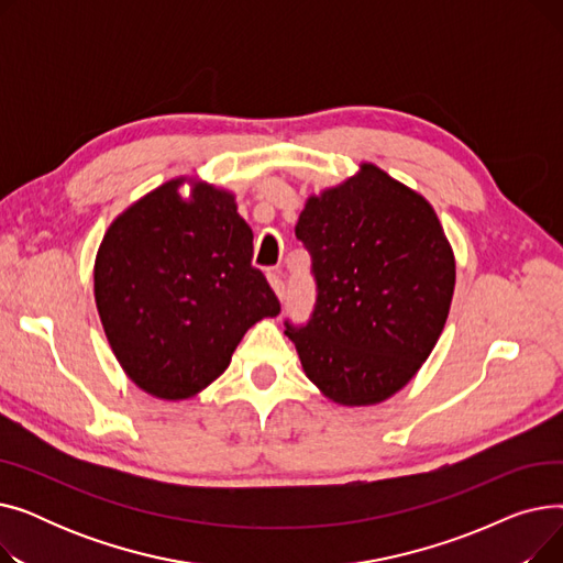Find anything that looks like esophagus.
I'll use <instances>...</instances> for the list:
<instances>
[{
    "label": "esophagus",
    "mask_w": 563,
    "mask_h": 563,
    "mask_svg": "<svg viewBox=\"0 0 563 563\" xmlns=\"http://www.w3.org/2000/svg\"><path fill=\"white\" fill-rule=\"evenodd\" d=\"M269 285L274 287V291H276V297L280 299V301H285V294H287V287H285V283H283V278L276 274V272H272L269 274Z\"/></svg>",
    "instance_id": "34e87169"
}]
</instances>
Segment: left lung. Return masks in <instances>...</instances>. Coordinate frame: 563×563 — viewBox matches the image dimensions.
<instances>
[{"mask_svg": "<svg viewBox=\"0 0 563 563\" xmlns=\"http://www.w3.org/2000/svg\"><path fill=\"white\" fill-rule=\"evenodd\" d=\"M297 240L312 257L314 310L285 321L306 376L342 406H369L416 376L445 327L454 253L433 207L363 164L340 187L310 196Z\"/></svg>", "mask_w": 563, "mask_h": 563, "instance_id": "obj_1", "label": "left lung"}]
</instances>
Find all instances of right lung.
<instances>
[{"label": "right lung", "mask_w": 563, "mask_h": 563, "mask_svg": "<svg viewBox=\"0 0 563 563\" xmlns=\"http://www.w3.org/2000/svg\"><path fill=\"white\" fill-rule=\"evenodd\" d=\"M185 177L118 217L98 249L96 303L113 356L141 390L187 399L230 365L244 333L280 303L251 264L253 232L234 196Z\"/></svg>", "instance_id": "right-lung-1"}]
</instances>
